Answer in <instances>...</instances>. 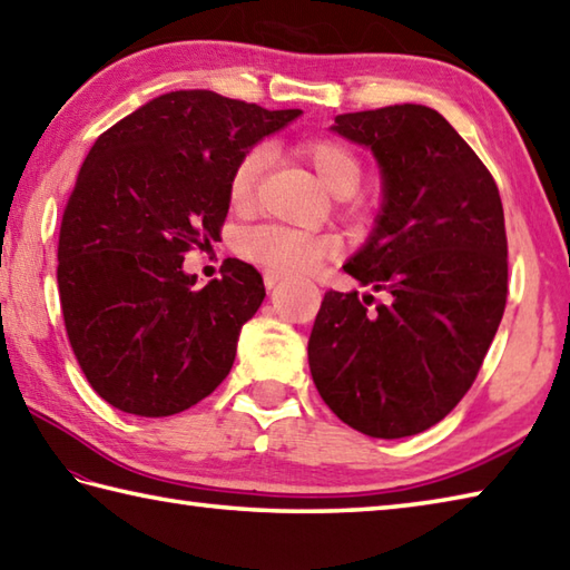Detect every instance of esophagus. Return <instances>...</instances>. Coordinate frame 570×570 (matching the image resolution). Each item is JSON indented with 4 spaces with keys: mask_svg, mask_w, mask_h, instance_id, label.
Instances as JSON below:
<instances>
[{
    "mask_svg": "<svg viewBox=\"0 0 570 570\" xmlns=\"http://www.w3.org/2000/svg\"><path fill=\"white\" fill-rule=\"evenodd\" d=\"M282 278H284V274H278V272H272V269L264 272V284H266V288H274L278 282H282Z\"/></svg>",
    "mask_w": 570,
    "mask_h": 570,
    "instance_id": "esophagus-1",
    "label": "esophagus"
}]
</instances>
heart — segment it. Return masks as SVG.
Listing matches in <instances>:
<instances>
[{
    "instance_id": "b5f03b06",
    "label": "heart",
    "mask_w": 570,
    "mask_h": 570,
    "mask_svg": "<svg viewBox=\"0 0 570 570\" xmlns=\"http://www.w3.org/2000/svg\"><path fill=\"white\" fill-rule=\"evenodd\" d=\"M296 155L311 170L318 175V180L326 185L333 195L343 197V212L348 217H363L367 207L363 199L351 197L355 187L361 185L363 165L358 155L348 142L341 138H311L301 142ZM266 167L264 148H249L242 153V158L234 163L227 180V199L234 212H247L259 189L262 173ZM234 249L244 259L264 266L278 274L306 272L326 259H333L341 252V239L333 234L301 232L278 225H256L242 229L234 242Z\"/></svg>"
}]
</instances>
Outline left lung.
I'll return each instance as SVG.
<instances>
[{"label":"left lung","instance_id":"1","mask_svg":"<svg viewBox=\"0 0 570 570\" xmlns=\"http://www.w3.org/2000/svg\"><path fill=\"white\" fill-rule=\"evenodd\" d=\"M333 130L381 163L385 205L343 266L387 296L331 292L308 338L318 395L381 440L448 417L476 381L507 306V227L492 173L438 110L417 104L343 114Z\"/></svg>","mask_w":570,"mask_h":570}]
</instances>
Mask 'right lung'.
I'll return each mask as SVG.
<instances>
[{
  "instance_id": "right-lung-1",
  "label": "right lung",
  "mask_w": 570,
  "mask_h": 570,
  "mask_svg": "<svg viewBox=\"0 0 570 570\" xmlns=\"http://www.w3.org/2000/svg\"><path fill=\"white\" fill-rule=\"evenodd\" d=\"M298 114L173 91L94 142L63 207L56 282L76 361L106 403L167 417L229 375L262 274L225 259L197 288L183 262L219 239L242 153Z\"/></svg>"
}]
</instances>
